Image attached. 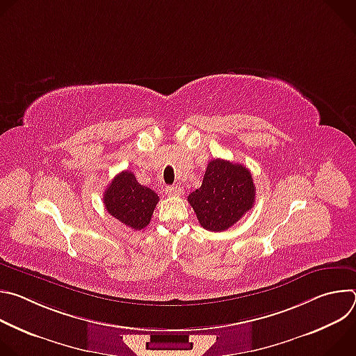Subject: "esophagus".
<instances>
[{"mask_svg":"<svg viewBox=\"0 0 356 356\" xmlns=\"http://www.w3.org/2000/svg\"><path fill=\"white\" fill-rule=\"evenodd\" d=\"M165 193L168 194V195H180L181 194V188L180 187H177V186H168L166 188H165Z\"/></svg>","mask_w":356,"mask_h":356,"instance_id":"esophagus-1","label":"esophagus"}]
</instances>
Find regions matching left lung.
<instances>
[{
  "label": "left lung",
  "instance_id": "left-lung-1",
  "mask_svg": "<svg viewBox=\"0 0 356 356\" xmlns=\"http://www.w3.org/2000/svg\"><path fill=\"white\" fill-rule=\"evenodd\" d=\"M255 190L252 175L243 165L214 159L207 166L201 187L187 200L202 228L221 232L253 207Z\"/></svg>",
  "mask_w": 356,
  "mask_h": 356
}]
</instances>
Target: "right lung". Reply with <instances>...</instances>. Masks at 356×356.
Masks as SVG:
<instances>
[{
  "mask_svg": "<svg viewBox=\"0 0 356 356\" xmlns=\"http://www.w3.org/2000/svg\"><path fill=\"white\" fill-rule=\"evenodd\" d=\"M103 200L108 214L127 227L140 231L150 222L159 195L139 184L132 172L124 170L111 180Z\"/></svg>",
  "mask_w": 356,
  "mask_h": 356,
  "instance_id": "1",
  "label": "right lung"
}]
</instances>
